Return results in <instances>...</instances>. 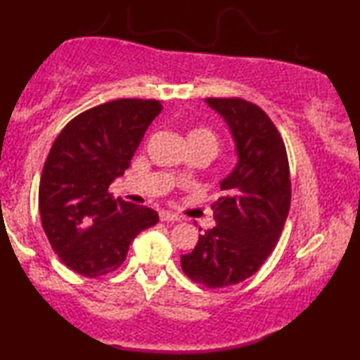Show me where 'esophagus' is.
Segmentation results:
<instances>
[{
    "instance_id": "esophagus-1",
    "label": "esophagus",
    "mask_w": 360,
    "mask_h": 360,
    "mask_svg": "<svg viewBox=\"0 0 360 360\" xmlns=\"http://www.w3.org/2000/svg\"><path fill=\"white\" fill-rule=\"evenodd\" d=\"M159 216L160 221H165V223H169V221H172V223H174V221H180V216L170 213V211H160Z\"/></svg>"
}]
</instances>
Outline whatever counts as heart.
Instances as JSON below:
<instances>
[{
	"label": "heart",
	"instance_id": "1",
	"mask_svg": "<svg viewBox=\"0 0 360 360\" xmlns=\"http://www.w3.org/2000/svg\"><path fill=\"white\" fill-rule=\"evenodd\" d=\"M188 141H203V142H208V144H211L214 147V150H218V136H216V132H213L211 129H208V127H196V129H193L190 132L188 136Z\"/></svg>",
	"mask_w": 360,
	"mask_h": 360
}]
</instances>
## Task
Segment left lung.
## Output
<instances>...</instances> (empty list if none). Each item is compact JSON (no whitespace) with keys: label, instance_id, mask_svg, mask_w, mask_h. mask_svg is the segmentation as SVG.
I'll return each instance as SVG.
<instances>
[{"label":"left lung","instance_id":"obj_1","mask_svg":"<svg viewBox=\"0 0 360 360\" xmlns=\"http://www.w3.org/2000/svg\"><path fill=\"white\" fill-rule=\"evenodd\" d=\"M206 101L228 122L239 160L221 181L223 196L211 205L218 224L181 255V270L195 283L223 288L257 272L278 243L292 180L282 136L262 108L243 98Z\"/></svg>","mask_w":360,"mask_h":360}]
</instances>
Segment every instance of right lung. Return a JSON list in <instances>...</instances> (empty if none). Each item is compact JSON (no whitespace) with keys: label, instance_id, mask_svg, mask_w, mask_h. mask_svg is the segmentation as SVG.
I'll return each instance as SVG.
<instances>
[{"label":"right lung","instance_id":"obj_1","mask_svg":"<svg viewBox=\"0 0 360 360\" xmlns=\"http://www.w3.org/2000/svg\"><path fill=\"white\" fill-rule=\"evenodd\" d=\"M155 100L122 98L93 106L67 122L53 141L39 184L44 233L58 259L83 277L115 272L131 240L157 224V211L108 191L124 174L147 127Z\"/></svg>","mask_w":360,"mask_h":360}]
</instances>
